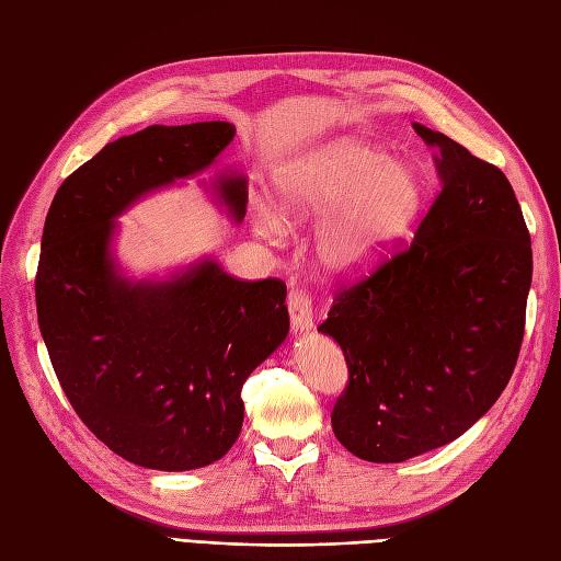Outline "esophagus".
Returning <instances> with one entry per match:
<instances>
[{
  "instance_id": "1",
  "label": "esophagus",
  "mask_w": 561,
  "mask_h": 561,
  "mask_svg": "<svg viewBox=\"0 0 561 561\" xmlns=\"http://www.w3.org/2000/svg\"><path fill=\"white\" fill-rule=\"evenodd\" d=\"M287 311H290V322H293L295 334L309 332L313 328L311 299L304 290H290V297H287Z\"/></svg>"
}]
</instances>
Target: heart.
Returning a JSON list of instances; mask_svg holds the SVG:
<instances>
[{"instance_id": "1", "label": "heart", "mask_w": 561, "mask_h": 561, "mask_svg": "<svg viewBox=\"0 0 561 561\" xmlns=\"http://www.w3.org/2000/svg\"><path fill=\"white\" fill-rule=\"evenodd\" d=\"M423 203V184L412 165L358 138L322 142L276 173V206L260 208V229L278 236L283 222L322 217L316 257L336 276L375 268L410 231Z\"/></svg>"}]
</instances>
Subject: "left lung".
<instances>
[{"label":"left lung","instance_id":"left-lung-1","mask_svg":"<svg viewBox=\"0 0 561 561\" xmlns=\"http://www.w3.org/2000/svg\"><path fill=\"white\" fill-rule=\"evenodd\" d=\"M412 126L435 151L443 192L412 245L339 290L318 328L348 365L332 431L371 463L449 445L491 410L517 363L534 271L507 178L445 133Z\"/></svg>","mask_w":561,"mask_h":561}]
</instances>
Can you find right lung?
<instances>
[{
	"mask_svg": "<svg viewBox=\"0 0 561 561\" xmlns=\"http://www.w3.org/2000/svg\"><path fill=\"white\" fill-rule=\"evenodd\" d=\"M233 135L227 122L124 135L60 184L46 215L35 295L50 365L89 431L142 468L219 461L243 426L245 379L290 330L278 278L239 280L206 257L130 280L112 252L118 215L208 171ZM213 192L243 222L245 178L217 175Z\"/></svg>",
	"mask_w": 561,
	"mask_h": 561,
	"instance_id": "add662e5",
	"label": "right lung"
}]
</instances>
